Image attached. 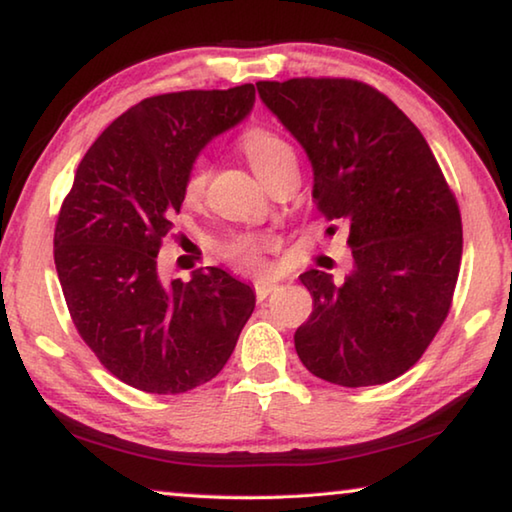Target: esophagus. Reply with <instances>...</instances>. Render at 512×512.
<instances>
[{"instance_id": "obj_1", "label": "esophagus", "mask_w": 512, "mask_h": 512, "mask_svg": "<svg viewBox=\"0 0 512 512\" xmlns=\"http://www.w3.org/2000/svg\"><path fill=\"white\" fill-rule=\"evenodd\" d=\"M277 287H280V284H277V282H271V280H257V282H255V296H257V300L268 298Z\"/></svg>"}]
</instances>
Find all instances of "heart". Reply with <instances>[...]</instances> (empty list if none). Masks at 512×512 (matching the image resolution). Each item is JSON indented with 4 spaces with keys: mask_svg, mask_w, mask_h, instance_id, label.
I'll use <instances>...</instances> for the list:
<instances>
[{
    "mask_svg": "<svg viewBox=\"0 0 512 512\" xmlns=\"http://www.w3.org/2000/svg\"><path fill=\"white\" fill-rule=\"evenodd\" d=\"M241 146H244L246 158L250 160V164H253L257 176L262 178V183H266V180L271 178V173L280 167L284 160L293 158L291 146L284 142L282 137L266 131V128H253V131H248L244 135V140H241ZM207 176H210V173H207L205 162L198 160L187 176L185 189L189 198H196L203 194V189L207 185ZM268 246H271V241L264 237L239 235L225 244V255H228L237 266L246 268V271H264L262 255Z\"/></svg>",
    "mask_w": 512,
    "mask_h": 512,
    "instance_id": "1",
    "label": "heart"
}]
</instances>
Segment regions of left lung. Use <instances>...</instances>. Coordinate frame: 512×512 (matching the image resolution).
I'll list each match as a JSON object with an SVG mask.
<instances>
[{"instance_id":"obj_1","label":"left lung","mask_w":512,"mask_h":512,"mask_svg":"<svg viewBox=\"0 0 512 512\" xmlns=\"http://www.w3.org/2000/svg\"><path fill=\"white\" fill-rule=\"evenodd\" d=\"M259 99L314 171L311 198L350 228L343 284L309 268L314 311L293 341L305 368L348 388L393 381L445 323L463 255L456 198L418 126L366 83L259 81Z\"/></svg>"}]
</instances>
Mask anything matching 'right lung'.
Here are the masks:
<instances>
[{
  "mask_svg": "<svg viewBox=\"0 0 512 512\" xmlns=\"http://www.w3.org/2000/svg\"><path fill=\"white\" fill-rule=\"evenodd\" d=\"M253 106L250 83L140 101L83 155L60 207L54 262L69 314L103 368L137 391L210 381L253 314L255 291L223 268H196L187 282L158 271L198 153Z\"/></svg>",
  "mask_w": 512,
  "mask_h": 512,
  "instance_id": "add662e5",
  "label": "right lung"
}]
</instances>
